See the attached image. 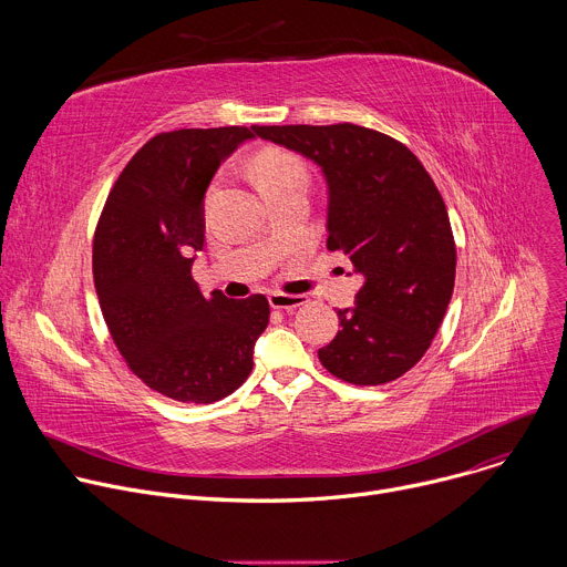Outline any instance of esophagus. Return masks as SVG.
I'll return each instance as SVG.
<instances>
[{
  "label": "esophagus",
  "instance_id": "obj_1",
  "mask_svg": "<svg viewBox=\"0 0 567 567\" xmlns=\"http://www.w3.org/2000/svg\"><path fill=\"white\" fill-rule=\"evenodd\" d=\"M305 302H307V296H300V293H282V291L269 293V305H271L274 309L293 311V309L302 307Z\"/></svg>",
  "mask_w": 567,
  "mask_h": 567
}]
</instances>
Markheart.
<instances>
[{
    "label": "heart",
    "instance_id": "heart-1",
    "mask_svg": "<svg viewBox=\"0 0 567 567\" xmlns=\"http://www.w3.org/2000/svg\"><path fill=\"white\" fill-rule=\"evenodd\" d=\"M298 177L305 179V171L298 161L289 154L269 152L256 161V179L262 190L280 186V184H285L289 179H298ZM210 190H215V186Z\"/></svg>",
    "mask_w": 567,
    "mask_h": 567
}]
</instances>
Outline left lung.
I'll use <instances>...</instances> for the list:
<instances>
[{"label": "left lung", "instance_id": "obj_1", "mask_svg": "<svg viewBox=\"0 0 567 567\" xmlns=\"http://www.w3.org/2000/svg\"><path fill=\"white\" fill-rule=\"evenodd\" d=\"M293 150L328 184V249L343 251L363 287L339 309L341 330L320 363L354 385L409 372L431 348L455 282L444 199L420 158L392 136L352 123L256 125Z\"/></svg>", "mask_w": 567, "mask_h": 567}]
</instances>
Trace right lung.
<instances>
[{"instance_id": "add662e5", "label": "right lung", "mask_w": 567, "mask_h": 567, "mask_svg": "<svg viewBox=\"0 0 567 567\" xmlns=\"http://www.w3.org/2000/svg\"><path fill=\"white\" fill-rule=\"evenodd\" d=\"M256 127V125H254ZM249 127L177 130L150 138L118 175L94 235V285L130 370L184 403H213L254 370L269 326L262 293L206 298L193 280L204 247V195Z\"/></svg>"}]
</instances>
